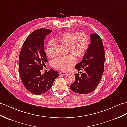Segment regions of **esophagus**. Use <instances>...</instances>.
Returning a JSON list of instances; mask_svg holds the SVG:
<instances>
[{
  "instance_id": "obj_1",
  "label": "esophagus",
  "mask_w": 127,
  "mask_h": 127,
  "mask_svg": "<svg viewBox=\"0 0 127 127\" xmlns=\"http://www.w3.org/2000/svg\"><path fill=\"white\" fill-rule=\"evenodd\" d=\"M59 74H60V75H66L67 73L66 72H60L59 73Z\"/></svg>"
}]
</instances>
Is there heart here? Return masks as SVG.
<instances>
[{"instance_id": "b5f03b06", "label": "heart", "mask_w": 127, "mask_h": 127, "mask_svg": "<svg viewBox=\"0 0 127 127\" xmlns=\"http://www.w3.org/2000/svg\"><path fill=\"white\" fill-rule=\"evenodd\" d=\"M61 44L68 46L70 53L78 58H82L85 56L88 51L89 46V41L88 35L84 32H66L57 39ZM54 40H51L47 45L46 54L49 58L54 57L52 51ZM76 59L73 55H68L65 57L58 58L55 59L52 65L54 67L61 70H69L71 67L75 64Z\"/></svg>"}]
</instances>
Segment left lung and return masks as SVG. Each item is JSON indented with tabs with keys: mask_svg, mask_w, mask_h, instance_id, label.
I'll use <instances>...</instances> for the list:
<instances>
[{
	"mask_svg": "<svg viewBox=\"0 0 127 127\" xmlns=\"http://www.w3.org/2000/svg\"><path fill=\"white\" fill-rule=\"evenodd\" d=\"M91 43L82 60L75 66L78 71L83 70L79 75L75 74V82L70 88L78 94H88L95 90L100 83L104 70V49L100 36L96 33L90 34Z\"/></svg>",
	"mask_w": 127,
	"mask_h": 127,
	"instance_id": "left-lung-1",
	"label": "left lung"
}]
</instances>
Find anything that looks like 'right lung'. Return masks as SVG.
Masks as SVG:
<instances>
[{
	"label": "right lung",
	"instance_id": "1",
	"mask_svg": "<svg viewBox=\"0 0 127 127\" xmlns=\"http://www.w3.org/2000/svg\"><path fill=\"white\" fill-rule=\"evenodd\" d=\"M52 30L40 29L27 37L21 48L19 58V72L25 87L31 93L41 95L53 85L58 72L51 69L42 74L41 70L47 62L44 51V39Z\"/></svg>",
	"mask_w": 127,
	"mask_h": 127
}]
</instances>
